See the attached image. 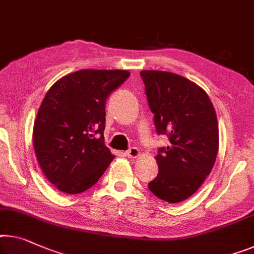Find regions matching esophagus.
<instances>
[{"label": "esophagus", "instance_id": "esophagus-1", "mask_svg": "<svg viewBox=\"0 0 254 254\" xmlns=\"http://www.w3.org/2000/svg\"><path fill=\"white\" fill-rule=\"evenodd\" d=\"M127 155L131 158H135L140 155V151H139L137 147H131V148L127 151Z\"/></svg>", "mask_w": 254, "mask_h": 254}]
</instances>
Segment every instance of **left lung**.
I'll return each mask as SVG.
<instances>
[{
  "mask_svg": "<svg viewBox=\"0 0 254 254\" xmlns=\"http://www.w3.org/2000/svg\"><path fill=\"white\" fill-rule=\"evenodd\" d=\"M157 134L169 138L158 149V175L148 184L168 203L187 199L210 175L219 148L217 115L207 93L178 74L140 71Z\"/></svg>",
  "mask_w": 254,
  "mask_h": 254,
  "instance_id": "left-lung-1",
  "label": "left lung"
}]
</instances>
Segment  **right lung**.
<instances>
[{
  "label": "right lung",
  "instance_id": "1",
  "mask_svg": "<svg viewBox=\"0 0 254 254\" xmlns=\"http://www.w3.org/2000/svg\"><path fill=\"white\" fill-rule=\"evenodd\" d=\"M128 76L127 70L82 69L60 78L45 94L34 123V150L58 190H88L114 160L105 146V106Z\"/></svg>",
  "mask_w": 254,
  "mask_h": 254
}]
</instances>
